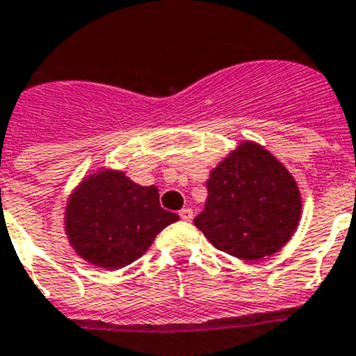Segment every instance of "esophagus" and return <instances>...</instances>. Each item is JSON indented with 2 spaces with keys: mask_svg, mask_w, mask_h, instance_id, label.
Listing matches in <instances>:
<instances>
[{
  "mask_svg": "<svg viewBox=\"0 0 356 356\" xmlns=\"http://www.w3.org/2000/svg\"><path fill=\"white\" fill-rule=\"evenodd\" d=\"M180 217L184 218V220H191V218H192V210H191V208H181V210H180Z\"/></svg>",
  "mask_w": 356,
  "mask_h": 356,
  "instance_id": "1",
  "label": "esophagus"
}]
</instances>
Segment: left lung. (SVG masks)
Returning <instances> with one entry per match:
<instances>
[{"label": "left lung", "mask_w": 356, "mask_h": 356, "mask_svg": "<svg viewBox=\"0 0 356 356\" xmlns=\"http://www.w3.org/2000/svg\"><path fill=\"white\" fill-rule=\"evenodd\" d=\"M204 210L194 218L218 250L257 261L280 250L298 226L302 197L291 172L261 145L240 143L207 181Z\"/></svg>", "instance_id": "obj_1"}]
</instances>
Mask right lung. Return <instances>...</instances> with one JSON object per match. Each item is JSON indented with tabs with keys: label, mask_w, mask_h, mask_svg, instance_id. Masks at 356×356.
Here are the masks:
<instances>
[{
	"label": "right lung",
	"mask_w": 356,
	"mask_h": 356,
	"mask_svg": "<svg viewBox=\"0 0 356 356\" xmlns=\"http://www.w3.org/2000/svg\"><path fill=\"white\" fill-rule=\"evenodd\" d=\"M178 215L159 203L155 185L134 184L122 171L86 176L68 197L65 233L77 256L93 266L118 270L143 256Z\"/></svg>",
	"instance_id": "1"
}]
</instances>
